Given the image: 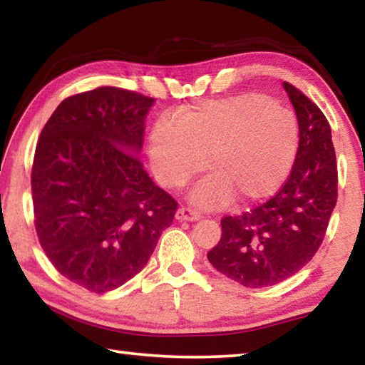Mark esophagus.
I'll return each mask as SVG.
<instances>
[{
  "instance_id": "esophagus-1",
  "label": "esophagus",
  "mask_w": 365,
  "mask_h": 365,
  "mask_svg": "<svg viewBox=\"0 0 365 365\" xmlns=\"http://www.w3.org/2000/svg\"><path fill=\"white\" fill-rule=\"evenodd\" d=\"M175 219L177 220H187V222H196L201 219V214L193 211V209H188V207H180L178 211L175 212Z\"/></svg>"
}]
</instances>
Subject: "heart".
<instances>
[{"mask_svg": "<svg viewBox=\"0 0 365 365\" xmlns=\"http://www.w3.org/2000/svg\"><path fill=\"white\" fill-rule=\"evenodd\" d=\"M299 145L292 110L262 95H235L185 108L177 122L160 119L150 137V159L168 187H183L205 168L191 191L195 205L214 209L232 200L243 205L279 190Z\"/></svg>", "mask_w": 365, "mask_h": 365, "instance_id": "1", "label": "heart"}]
</instances>
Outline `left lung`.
<instances>
[{
  "instance_id": "8db88e82",
  "label": "left lung",
  "mask_w": 365,
  "mask_h": 365,
  "mask_svg": "<svg viewBox=\"0 0 365 365\" xmlns=\"http://www.w3.org/2000/svg\"><path fill=\"white\" fill-rule=\"evenodd\" d=\"M299 125L292 174L264 205L220 222L222 237L207 259L220 274L248 288L277 285L299 272L322 245L336 205V158L322 110L283 82Z\"/></svg>"
}]
</instances>
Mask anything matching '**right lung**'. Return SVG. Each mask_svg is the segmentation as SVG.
I'll return each mask as SVG.
<instances>
[{"instance_id": "obj_1", "label": "right lung", "mask_w": 365, "mask_h": 365, "mask_svg": "<svg viewBox=\"0 0 365 365\" xmlns=\"http://www.w3.org/2000/svg\"><path fill=\"white\" fill-rule=\"evenodd\" d=\"M153 98L101 86L49 117L32 168L35 228L61 275L106 293L150 261L177 211L138 158Z\"/></svg>"}]
</instances>
